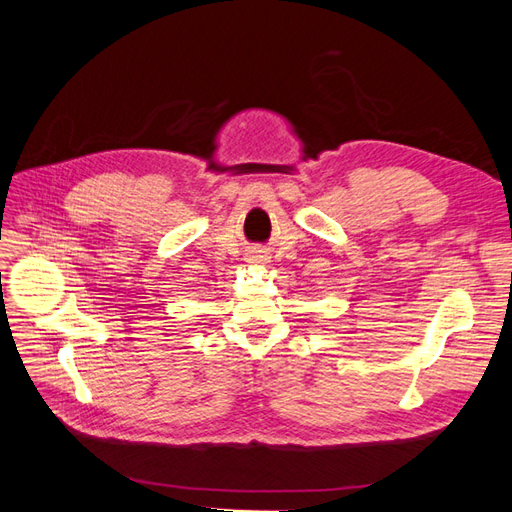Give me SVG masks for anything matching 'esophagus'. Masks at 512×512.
Segmentation results:
<instances>
[{
  "instance_id": "1",
  "label": "esophagus",
  "mask_w": 512,
  "mask_h": 512,
  "mask_svg": "<svg viewBox=\"0 0 512 512\" xmlns=\"http://www.w3.org/2000/svg\"><path fill=\"white\" fill-rule=\"evenodd\" d=\"M245 260L250 262V265H254V267H265L267 262H269V256L262 252V250H252L250 254H247Z\"/></svg>"
}]
</instances>
